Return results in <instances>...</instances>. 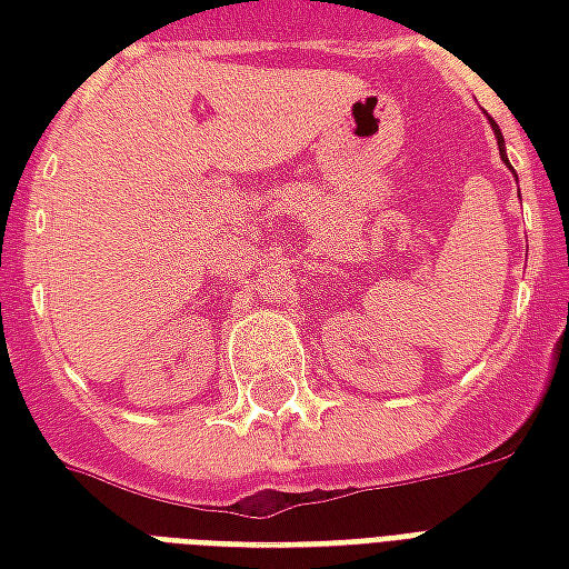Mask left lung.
Masks as SVG:
<instances>
[{"label":"left lung","mask_w":569,"mask_h":569,"mask_svg":"<svg viewBox=\"0 0 569 569\" xmlns=\"http://www.w3.org/2000/svg\"><path fill=\"white\" fill-rule=\"evenodd\" d=\"M497 142H500V151H502V137H500V130H497Z\"/></svg>","instance_id":"obj_1"}]
</instances>
